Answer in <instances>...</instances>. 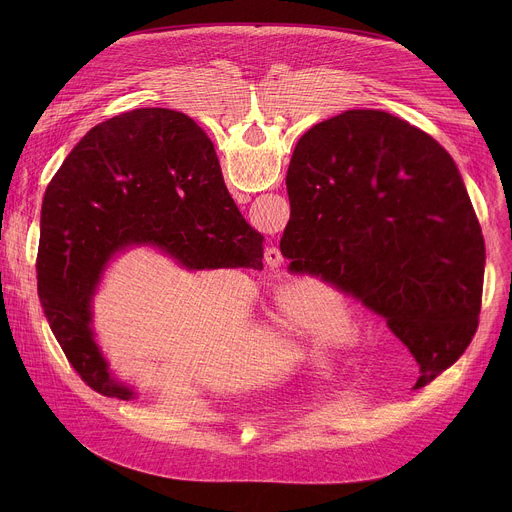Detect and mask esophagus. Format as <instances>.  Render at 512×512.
Instances as JSON below:
<instances>
[{
	"instance_id": "34e87169",
	"label": "esophagus",
	"mask_w": 512,
	"mask_h": 512,
	"mask_svg": "<svg viewBox=\"0 0 512 512\" xmlns=\"http://www.w3.org/2000/svg\"><path fill=\"white\" fill-rule=\"evenodd\" d=\"M265 261H267V265H269L271 269H277V267H281V263H283L281 251H279L277 247H269V249L265 251Z\"/></svg>"
}]
</instances>
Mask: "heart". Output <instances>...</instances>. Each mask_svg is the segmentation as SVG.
Instances as JSON below:
<instances>
[{
	"label": "heart",
	"mask_w": 512,
	"mask_h": 512,
	"mask_svg": "<svg viewBox=\"0 0 512 512\" xmlns=\"http://www.w3.org/2000/svg\"><path fill=\"white\" fill-rule=\"evenodd\" d=\"M285 322L304 340L320 342L344 332V310L336 300L306 298L283 310Z\"/></svg>",
	"instance_id": "heart-1"
}]
</instances>
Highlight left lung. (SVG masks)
Segmentation results:
<instances>
[{"mask_svg": "<svg viewBox=\"0 0 512 512\" xmlns=\"http://www.w3.org/2000/svg\"><path fill=\"white\" fill-rule=\"evenodd\" d=\"M287 269L387 320L425 387L466 352L482 306L486 249L452 156L379 109L316 123L287 170Z\"/></svg>", "mask_w": 512, "mask_h": 512, "instance_id": "obj_1", "label": "left lung"}]
</instances>
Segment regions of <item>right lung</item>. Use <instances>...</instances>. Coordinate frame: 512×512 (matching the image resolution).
I'll return each instance as SVG.
<instances>
[{
    "label": "right lung",
    "instance_id": "obj_1",
    "mask_svg": "<svg viewBox=\"0 0 512 512\" xmlns=\"http://www.w3.org/2000/svg\"><path fill=\"white\" fill-rule=\"evenodd\" d=\"M263 241L229 196L212 141L188 115L127 111L95 125L46 188L38 298L83 383L129 399L89 328L91 298L111 255L145 243L188 269H263Z\"/></svg>",
    "mask_w": 512,
    "mask_h": 512
}]
</instances>
